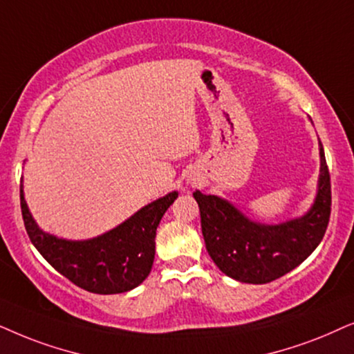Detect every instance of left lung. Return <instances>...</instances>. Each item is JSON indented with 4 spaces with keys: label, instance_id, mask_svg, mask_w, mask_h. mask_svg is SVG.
Returning <instances> with one entry per match:
<instances>
[{
    "label": "left lung",
    "instance_id": "1",
    "mask_svg": "<svg viewBox=\"0 0 354 354\" xmlns=\"http://www.w3.org/2000/svg\"><path fill=\"white\" fill-rule=\"evenodd\" d=\"M317 196L303 216L279 225L248 218L228 201L196 191L205 248L225 275L243 283L262 285L280 279L306 261L322 241L330 220V173L319 140Z\"/></svg>",
    "mask_w": 354,
    "mask_h": 354
}]
</instances>
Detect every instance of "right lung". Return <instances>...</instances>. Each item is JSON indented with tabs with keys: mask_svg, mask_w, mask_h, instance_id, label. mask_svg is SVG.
<instances>
[{
	"mask_svg": "<svg viewBox=\"0 0 354 354\" xmlns=\"http://www.w3.org/2000/svg\"><path fill=\"white\" fill-rule=\"evenodd\" d=\"M176 197V191L169 192L116 228L84 241H71L40 230L24 199L22 186L21 210L32 244L55 270L91 293L116 295L136 288L149 277L157 226Z\"/></svg>",
	"mask_w": 354,
	"mask_h": 354,
	"instance_id": "obj_1",
	"label": "right lung"
}]
</instances>
